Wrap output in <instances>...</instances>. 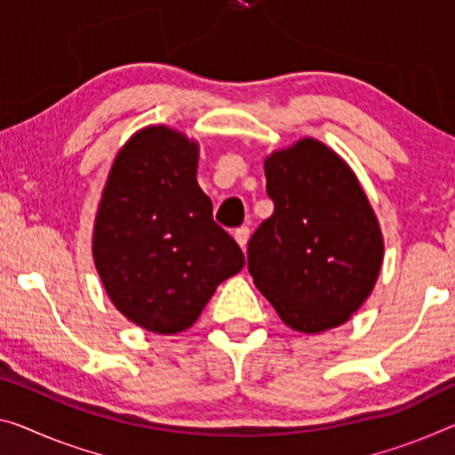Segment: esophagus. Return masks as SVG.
Segmentation results:
<instances>
[{
	"mask_svg": "<svg viewBox=\"0 0 455 455\" xmlns=\"http://www.w3.org/2000/svg\"><path fill=\"white\" fill-rule=\"evenodd\" d=\"M234 237H235V242L240 243V248L246 250V243H248V240H250V228H246V226L237 228L235 232H234Z\"/></svg>",
	"mask_w": 455,
	"mask_h": 455,
	"instance_id": "34e87169",
	"label": "esophagus"
}]
</instances>
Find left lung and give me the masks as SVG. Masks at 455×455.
Segmentation results:
<instances>
[{
	"label": "left lung",
	"mask_w": 455,
	"mask_h": 455,
	"mask_svg": "<svg viewBox=\"0 0 455 455\" xmlns=\"http://www.w3.org/2000/svg\"><path fill=\"white\" fill-rule=\"evenodd\" d=\"M275 213L248 242V270L278 317L319 333L352 317L382 267L379 220L352 169L303 138L264 160Z\"/></svg>",
	"instance_id": "obj_1"
}]
</instances>
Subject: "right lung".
Listing matches in <instances>:
<instances>
[{
	"mask_svg": "<svg viewBox=\"0 0 455 455\" xmlns=\"http://www.w3.org/2000/svg\"><path fill=\"white\" fill-rule=\"evenodd\" d=\"M199 144L166 125L136 132L111 164L93 260L116 309L152 333L191 327L243 254L197 183Z\"/></svg>",
	"mask_w": 455,
	"mask_h": 455,
	"instance_id": "1",
	"label": "right lung"
}]
</instances>
